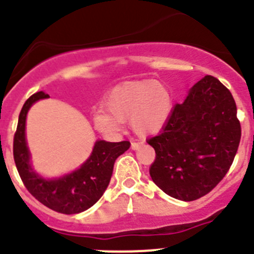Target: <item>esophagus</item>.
<instances>
[{"label": "esophagus", "instance_id": "34e87169", "mask_svg": "<svg viewBox=\"0 0 254 254\" xmlns=\"http://www.w3.org/2000/svg\"><path fill=\"white\" fill-rule=\"evenodd\" d=\"M142 144H143V142H139V141H133L131 143V148L132 149H138L139 147L142 146Z\"/></svg>", "mask_w": 254, "mask_h": 254}]
</instances>
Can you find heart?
I'll use <instances>...</instances> for the list:
<instances>
[{"label": "heart", "instance_id": "heart-1", "mask_svg": "<svg viewBox=\"0 0 254 254\" xmlns=\"http://www.w3.org/2000/svg\"><path fill=\"white\" fill-rule=\"evenodd\" d=\"M103 111L93 115L96 128L107 136L121 131V122L128 120L139 136H151L161 131L173 111L170 87L156 79H139L117 84L103 101Z\"/></svg>", "mask_w": 254, "mask_h": 254}]
</instances>
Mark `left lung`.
<instances>
[{"label":"left lung","mask_w":254,"mask_h":254,"mask_svg":"<svg viewBox=\"0 0 254 254\" xmlns=\"http://www.w3.org/2000/svg\"><path fill=\"white\" fill-rule=\"evenodd\" d=\"M240 141L233 96L216 77L206 76L175 106L161 133L147 141L156 151L149 175L171 197L194 201L223 180Z\"/></svg>","instance_id":"1"}]
</instances>
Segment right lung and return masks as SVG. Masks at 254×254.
Returning <instances> with one entry per match:
<instances>
[{"mask_svg": "<svg viewBox=\"0 0 254 254\" xmlns=\"http://www.w3.org/2000/svg\"><path fill=\"white\" fill-rule=\"evenodd\" d=\"M48 97L50 96L40 91L23 105L13 137L14 163L23 185L37 201L60 213H81L102 197L112 177L115 161L129 148L131 143L128 141H97L91 156L78 170L60 178H43L31 166L25 131L26 117L31 106L36 101Z\"/></svg>", "mask_w": 254, "mask_h": 254, "instance_id": "right-lung-1", "label": "right lung"}]
</instances>
